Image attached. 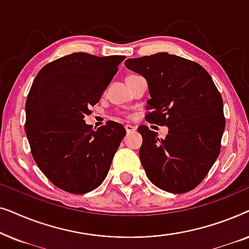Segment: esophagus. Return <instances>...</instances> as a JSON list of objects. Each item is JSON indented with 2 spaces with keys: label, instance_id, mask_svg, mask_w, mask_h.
I'll list each match as a JSON object with an SVG mask.
<instances>
[{
  "label": "esophagus",
  "instance_id": "obj_1",
  "mask_svg": "<svg viewBox=\"0 0 249 249\" xmlns=\"http://www.w3.org/2000/svg\"><path fill=\"white\" fill-rule=\"evenodd\" d=\"M124 129H125V131L128 132V134H130V132H134L136 130V127H135V125H132V124H125Z\"/></svg>",
  "mask_w": 249,
  "mask_h": 249
}]
</instances>
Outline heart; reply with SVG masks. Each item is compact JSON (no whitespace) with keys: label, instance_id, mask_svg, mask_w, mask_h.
<instances>
[{"label":"heart","instance_id":"b5f03b06","mask_svg":"<svg viewBox=\"0 0 249 249\" xmlns=\"http://www.w3.org/2000/svg\"><path fill=\"white\" fill-rule=\"evenodd\" d=\"M132 76H135V74H130V76H128V77H127V79H128L129 77H132Z\"/></svg>","mask_w":249,"mask_h":249}]
</instances>
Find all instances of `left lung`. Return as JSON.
Returning <instances> with one entry per match:
<instances>
[{
	"label": "left lung",
	"instance_id": "1",
	"mask_svg": "<svg viewBox=\"0 0 249 249\" xmlns=\"http://www.w3.org/2000/svg\"><path fill=\"white\" fill-rule=\"evenodd\" d=\"M124 64L147 80L146 121L169 128L164 138L145 124L138 128L146 176L165 192H190L220 154L226 127L220 91L200 64L181 56L163 52L128 59Z\"/></svg>",
	"mask_w": 249,
	"mask_h": 249
}]
</instances>
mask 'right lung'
<instances>
[{
    "label": "right lung",
    "mask_w": 249,
    "mask_h": 249,
    "mask_svg": "<svg viewBox=\"0 0 249 249\" xmlns=\"http://www.w3.org/2000/svg\"><path fill=\"white\" fill-rule=\"evenodd\" d=\"M124 59L72 53L47 63L33 81L25 124L30 152L40 171L64 192L97 188L125 136L115 121L94 130L84 120Z\"/></svg>",
    "instance_id": "obj_1"
}]
</instances>
